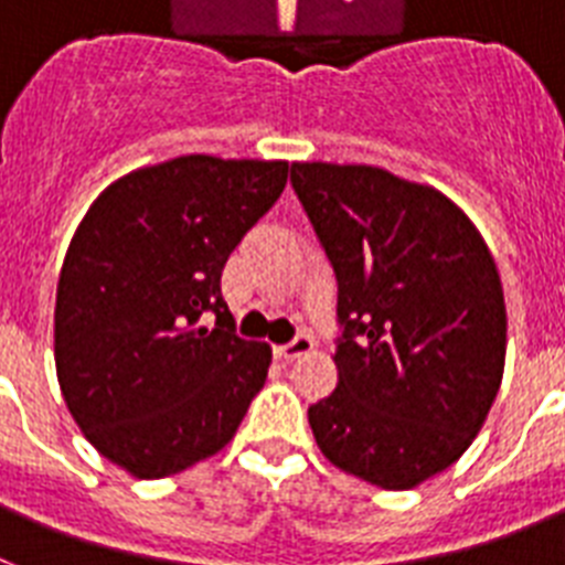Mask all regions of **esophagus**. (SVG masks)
<instances>
[{"mask_svg": "<svg viewBox=\"0 0 565 565\" xmlns=\"http://www.w3.org/2000/svg\"><path fill=\"white\" fill-rule=\"evenodd\" d=\"M310 350H312V339H310V335L298 333L292 341H287V344H281V348H275V353L290 362V359H298V355L310 353Z\"/></svg>", "mask_w": 565, "mask_h": 565, "instance_id": "34e87169", "label": "esophagus"}]
</instances>
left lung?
I'll return each mask as SVG.
<instances>
[{"mask_svg":"<svg viewBox=\"0 0 565 565\" xmlns=\"http://www.w3.org/2000/svg\"><path fill=\"white\" fill-rule=\"evenodd\" d=\"M335 273V391L310 405L335 468L405 491L480 434L505 364V298L477 226L443 192L376 166L292 163Z\"/></svg>","mask_w":565,"mask_h":565,"instance_id":"obj_1","label":"left lung"}]
</instances>
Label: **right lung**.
I'll return each mask as SVG.
<instances>
[{
  "instance_id": "right-lung-1",
  "label": "right lung",
  "mask_w": 565,
  "mask_h": 565,
  "mask_svg": "<svg viewBox=\"0 0 565 565\" xmlns=\"http://www.w3.org/2000/svg\"><path fill=\"white\" fill-rule=\"evenodd\" d=\"M287 174L284 160L210 154L146 166L99 194L71 238L56 379L85 439L140 480L221 451L267 382L273 350L235 333L221 273Z\"/></svg>"
}]
</instances>
